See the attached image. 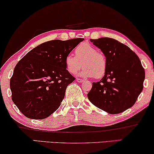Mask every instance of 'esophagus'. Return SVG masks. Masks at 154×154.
I'll return each instance as SVG.
<instances>
[{
    "label": "esophagus",
    "mask_w": 154,
    "mask_h": 154,
    "mask_svg": "<svg viewBox=\"0 0 154 154\" xmlns=\"http://www.w3.org/2000/svg\"><path fill=\"white\" fill-rule=\"evenodd\" d=\"M76 81L79 82V83H83V82H84L85 81H84V80H82L81 79H76Z\"/></svg>",
    "instance_id": "34e87169"
}]
</instances>
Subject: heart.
<instances>
[{"label":"heart","instance_id":"b5f03b06","mask_svg":"<svg viewBox=\"0 0 154 154\" xmlns=\"http://www.w3.org/2000/svg\"><path fill=\"white\" fill-rule=\"evenodd\" d=\"M82 76L100 79L105 75L107 69V59L105 54L99 52L89 43H82L75 49V57L68 54L65 58V66L71 74H74L81 69Z\"/></svg>","mask_w":154,"mask_h":154}]
</instances>
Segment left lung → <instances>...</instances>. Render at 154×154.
Segmentation results:
<instances>
[{
	"mask_svg": "<svg viewBox=\"0 0 154 154\" xmlns=\"http://www.w3.org/2000/svg\"><path fill=\"white\" fill-rule=\"evenodd\" d=\"M107 59L100 81L93 83L88 97L95 106L109 114H119L134 105L142 91L145 71L140 59L127 45L116 39H90Z\"/></svg>",
	"mask_w": 154,
	"mask_h": 154,
	"instance_id": "left-lung-1",
	"label": "left lung"
}]
</instances>
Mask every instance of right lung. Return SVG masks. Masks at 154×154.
Listing matches in <instances>:
<instances>
[{
  "label": "right lung",
  "instance_id": "1",
  "mask_svg": "<svg viewBox=\"0 0 154 154\" xmlns=\"http://www.w3.org/2000/svg\"><path fill=\"white\" fill-rule=\"evenodd\" d=\"M83 38L54 39L34 48L20 60L10 81L12 100L29 119H45L59 108L75 78L66 69L65 58Z\"/></svg>",
  "mask_w": 154,
  "mask_h": 154
}]
</instances>
